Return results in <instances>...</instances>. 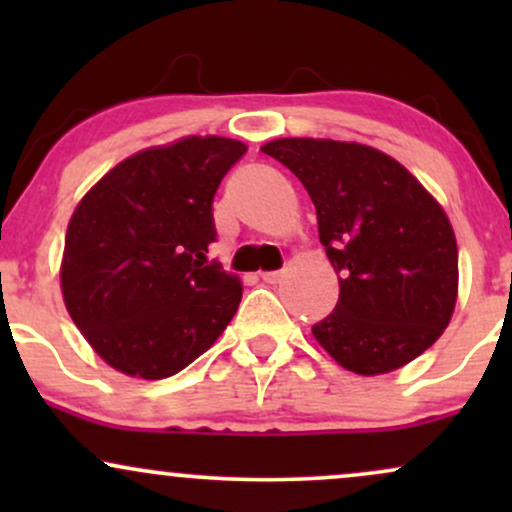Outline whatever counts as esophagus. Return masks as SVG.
<instances>
[{
	"mask_svg": "<svg viewBox=\"0 0 512 512\" xmlns=\"http://www.w3.org/2000/svg\"><path fill=\"white\" fill-rule=\"evenodd\" d=\"M281 276H284V272H262L260 279L267 281V284H276V281H281Z\"/></svg>",
	"mask_w": 512,
	"mask_h": 512,
	"instance_id": "34e87169",
	"label": "esophagus"
}]
</instances>
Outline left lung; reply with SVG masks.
<instances>
[{
  "instance_id": "1",
  "label": "left lung",
  "mask_w": 512,
  "mask_h": 512,
  "mask_svg": "<svg viewBox=\"0 0 512 512\" xmlns=\"http://www.w3.org/2000/svg\"><path fill=\"white\" fill-rule=\"evenodd\" d=\"M303 182L339 301L313 334L339 366L390 373L448 327L457 243L440 204L402 163L363 144L276 139L262 146Z\"/></svg>"
}]
</instances>
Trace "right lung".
<instances>
[{"mask_svg":"<svg viewBox=\"0 0 512 512\" xmlns=\"http://www.w3.org/2000/svg\"><path fill=\"white\" fill-rule=\"evenodd\" d=\"M248 146L187 137L125 158L81 199L64 240L69 315L105 363L144 380L190 366L236 315L216 260L214 195Z\"/></svg>","mask_w":512,"mask_h":512,"instance_id":"1","label":"right lung"}]
</instances>
